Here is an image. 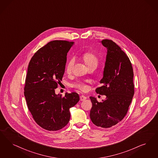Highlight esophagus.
I'll use <instances>...</instances> for the list:
<instances>
[{"label":"esophagus","instance_id":"obj_1","mask_svg":"<svg viewBox=\"0 0 158 158\" xmlns=\"http://www.w3.org/2000/svg\"><path fill=\"white\" fill-rule=\"evenodd\" d=\"M86 96H83V95L80 96V100H81V101H85V100H86Z\"/></svg>","mask_w":158,"mask_h":158}]
</instances>
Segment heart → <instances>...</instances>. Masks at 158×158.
Wrapping results in <instances>:
<instances>
[{
	"label": "heart",
	"instance_id": "heart-1",
	"mask_svg": "<svg viewBox=\"0 0 158 158\" xmlns=\"http://www.w3.org/2000/svg\"><path fill=\"white\" fill-rule=\"evenodd\" d=\"M82 59L87 64L89 68L90 67H96L98 66L99 63V59L97 56L92 52H85L82 55ZM75 63V59L70 58L66 65V72L68 73L71 72L73 66ZM73 86L82 91H86L88 89V86L85 83L82 81H77L73 85Z\"/></svg>",
	"mask_w": 158,
	"mask_h": 158
}]
</instances>
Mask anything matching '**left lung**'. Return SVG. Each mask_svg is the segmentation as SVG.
Masks as SVG:
<instances>
[{
	"mask_svg": "<svg viewBox=\"0 0 158 158\" xmlns=\"http://www.w3.org/2000/svg\"><path fill=\"white\" fill-rule=\"evenodd\" d=\"M102 44L107 48V55L97 94L106 95L105 100L99 102L90 96L92 107L90 118L96 126L108 128L116 125L126 116L134 95L133 71L126 53L112 40L103 39Z\"/></svg>",
	"mask_w": 158,
	"mask_h": 158,
	"instance_id": "8db88e82",
	"label": "left lung"
}]
</instances>
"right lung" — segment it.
<instances>
[{"instance_id": "obj_1", "label": "right lung", "mask_w": 158, "mask_h": 158, "mask_svg": "<svg viewBox=\"0 0 158 158\" xmlns=\"http://www.w3.org/2000/svg\"><path fill=\"white\" fill-rule=\"evenodd\" d=\"M74 42L53 40L39 49L28 66L24 88L27 107L38 125L49 131L62 129L70 120L69 109L79 101L76 92L55 94L62 81L67 53Z\"/></svg>"}]
</instances>
